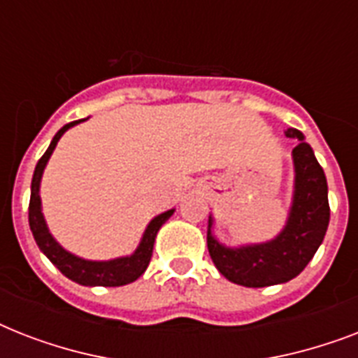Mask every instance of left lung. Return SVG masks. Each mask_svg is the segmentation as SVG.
<instances>
[{"label":"left lung","instance_id":"left-lung-1","mask_svg":"<svg viewBox=\"0 0 358 358\" xmlns=\"http://www.w3.org/2000/svg\"><path fill=\"white\" fill-rule=\"evenodd\" d=\"M286 137L299 139V145L292 150L294 202L282 232L267 243L230 249L213 238L212 217L208 223V250L213 264L223 277L239 286L264 288L292 280L316 255L327 232L331 208L325 173L299 129L288 128Z\"/></svg>","mask_w":358,"mask_h":358}]
</instances>
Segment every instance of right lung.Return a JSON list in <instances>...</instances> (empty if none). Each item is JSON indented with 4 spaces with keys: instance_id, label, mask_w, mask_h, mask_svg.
I'll return each mask as SVG.
<instances>
[{
    "instance_id": "obj_1",
    "label": "right lung",
    "mask_w": 358,
    "mask_h": 358,
    "mask_svg": "<svg viewBox=\"0 0 358 358\" xmlns=\"http://www.w3.org/2000/svg\"><path fill=\"white\" fill-rule=\"evenodd\" d=\"M85 120V119H81ZM81 120H74V122L64 124L63 128L59 129L55 137L52 139L48 150L44 152V156L38 159L35 167V174L31 180V199H29V227L33 232L38 249L50 258L53 266L57 267L59 271L63 273L64 277H69L70 280L81 284V286H124L137 280V278L146 271V267L150 264L152 258V249H154V241H156L157 230L162 229L163 223L167 221L174 213V210H169L165 213H159L157 217L150 221V224L146 227L143 239H141L139 247L135 249L131 256H122V258H115V260L108 262H92V260H83L80 256H74L69 250H64L61 245L53 239L50 234V230L46 227L44 215H42L41 208V178L46 167L48 159L52 156V152L55 150L61 135L69 128L76 126Z\"/></svg>"
}]
</instances>
